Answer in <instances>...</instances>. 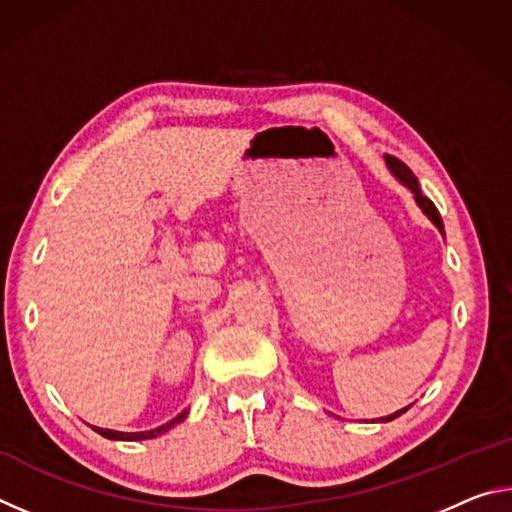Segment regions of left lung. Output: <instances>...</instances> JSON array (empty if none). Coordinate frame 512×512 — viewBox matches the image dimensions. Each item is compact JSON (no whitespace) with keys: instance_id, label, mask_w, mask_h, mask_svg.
Wrapping results in <instances>:
<instances>
[{"instance_id":"8db88e82","label":"left lung","mask_w":512,"mask_h":512,"mask_svg":"<svg viewBox=\"0 0 512 512\" xmlns=\"http://www.w3.org/2000/svg\"><path fill=\"white\" fill-rule=\"evenodd\" d=\"M386 167H388V171L393 173L395 176V180L400 185H404L406 189H409V192L413 194V198H415V203H418V207L422 210V214L427 216V219L436 225V228L440 230V235H445V225H443V219H440V214H438V210H436V205H433L427 196H422V192H420V185H418V178L413 176V171L406 167L404 162H400L397 158H393V155H386ZM409 411V406H404V409H400V411H395V413H391V415H386V418H379V420H375V422H391V420H395V418H400L402 413H406Z\"/></svg>"}]
</instances>
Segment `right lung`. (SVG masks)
<instances>
[{
    "instance_id": "right-lung-1",
    "label": "right lung",
    "mask_w": 512,
    "mask_h": 512,
    "mask_svg": "<svg viewBox=\"0 0 512 512\" xmlns=\"http://www.w3.org/2000/svg\"><path fill=\"white\" fill-rule=\"evenodd\" d=\"M189 411H183L178 413L176 418L169 420L167 424H162V427H155V429H149V431H112V429H101V427H92L97 433H101L103 438H110V440H149V438H155V436H162V433H167L169 429L176 427L178 422H183L187 418Z\"/></svg>"
}]
</instances>
